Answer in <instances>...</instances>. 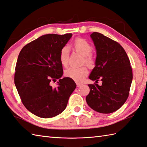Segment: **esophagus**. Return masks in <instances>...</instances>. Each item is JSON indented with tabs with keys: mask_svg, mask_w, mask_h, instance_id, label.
<instances>
[{
	"mask_svg": "<svg viewBox=\"0 0 147 147\" xmlns=\"http://www.w3.org/2000/svg\"><path fill=\"white\" fill-rule=\"evenodd\" d=\"M76 85H77V87H80L82 86V84H76Z\"/></svg>",
	"mask_w": 147,
	"mask_h": 147,
	"instance_id": "34e87169",
	"label": "esophagus"
}]
</instances>
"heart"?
I'll list each match as a JSON object with an SVG mask.
<instances>
[{"instance_id": "heart-1", "label": "heart", "mask_w": 147, "mask_h": 147, "mask_svg": "<svg viewBox=\"0 0 147 147\" xmlns=\"http://www.w3.org/2000/svg\"><path fill=\"white\" fill-rule=\"evenodd\" d=\"M73 46L75 51L78 52L84 57L83 63H85L89 67L94 65L95 61L92 55L93 47L89 42L82 38H77L74 40ZM69 49L68 47L64 46L62 48L60 53V61L63 66L67 67L69 62ZM88 69L86 67L83 66L81 67H69L65 71V75L73 79L76 82L80 83L87 76Z\"/></svg>"}]
</instances>
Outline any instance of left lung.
Listing matches in <instances>:
<instances>
[{"label": "left lung", "mask_w": 147, "mask_h": 147, "mask_svg": "<svg viewBox=\"0 0 147 147\" xmlns=\"http://www.w3.org/2000/svg\"><path fill=\"white\" fill-rule=\"evenodd\" d=\"M96 49V66L89 79L96 84L88 85L89 94L86 101L93 110L103 114L115 112L127 100L132 81L129 58L123 47L101 33L90 34ZM102 85L99 86V80Z\"/></svg>", "instance_id": "left-lung-1"}]
</instances>
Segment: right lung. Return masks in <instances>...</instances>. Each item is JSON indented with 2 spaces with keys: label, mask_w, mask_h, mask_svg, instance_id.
Segmentation results:
<instances>
[{
  "label": "right lung",
  "mask_w": 147,
  "mask_h": 147,
  "mask_svg": "<svg viewBox=\"0 0 147 147\" xmlns=\"http://www.w3.org/2000/svg\"><path fill=\"white\" fill-rule=\"evenodd\" d=\"M73 34H47L29 42L20 51L15 67L14 82L21 101L34 115L53 118L66 108L76 87L63 74L60 53ZM59 80L53 88L51 81Z\"/></svg>",
  "instance_id": "obj_1"
}]
</instances>
